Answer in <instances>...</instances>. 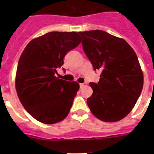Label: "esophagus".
I'll use <instances>...</instances> for the list:
<instances>
[{
  "label": "esophagus",
  "instance_id": "esophagus-1",
  "mask_svg": "<svg viewBox=\"0 0 154 154\" xmlns=\"http://www.w3.org/2000/svg\"><path fill=\"white\" fill-rule=\"evenodd\" d=\"M86 85H87V84L85 83V82H84V83H80L79 86H80V88H83V87L85 86Z\"/></svg>",
  "mask_w": 154,
  "mask_h": 154
}]
</instances>
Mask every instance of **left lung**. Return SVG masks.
Wrapping results in <instances>:
<instances>
[{
    "instance_id": "obj_1",
    "label": "left lung",
    "mask_w": 154,
    "mask_h": 154,
    "mask_svg": "<svg viewBox=\"0 0 154 154\" xmlns=\"http://www.w3.org/2000/svg\"><path fill=\"white\" fill-rule=\"evenodd\" d=\"M83 51L95 71L101 70L87 104L96 118L116 122L130 113L140 96L143 76L135 51L127 42L101 30L79 32Z\"/></svg>"
}]
</instances>
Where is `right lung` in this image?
<instances>
[{
    "mask_svg": "<svg viewBox=\"0 0 154 154\" xmlns=\"http://www.w3.org/2000/svg\"><path fill=\"white\" fill-rule=\"evenodd\" d=\"M80 42L77 32H48L31 41L20 57L17 96L27 112L41 123H58L70 111L79 85L59 79L55 74L65 55Z\"/></svg>",
    "mask_w": 154,
    "mask_h": 154,
    "instance_id": "add662e5",
    "label": "right lung"
}]
</instances>
